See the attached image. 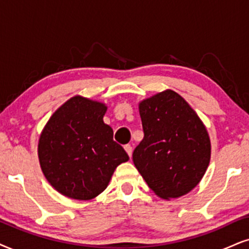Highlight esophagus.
<instances>
[{
    "label": "esophagus",
    "mask_w": 249,
    "mask_h": 249,
    "mask_svg": "<svg viewBox=\"0 0 249 249\" xmlns=\"http://www.w3.org/2000/svg\"><path fill=\"white\" fill-rule=\"evenodd\" d=\"M124 149L125 150H126V153L128 154V156H132V150H133V149H132V146H131V144H125V146H124Z\"/></svg>",
    "instance_id": "34e87169"
}]
</instances>
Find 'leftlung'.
Instances as JSON below:
<instances>
[{
  "mask_svg": "<svg viewBox=\"0 0 249 249\" xmlns=\"http://www.w3.org/2000/svg\"><path fill=\"white\" fill-rule=\"evenodd\" d=\"M143 139L133 163L156 195L165 200L187 194L210 162L209 134L196 112L171 89L139 103Z\"/></svg>",
  "mask_w": 249,
  "mask_h": 249,
  "instance_id": "obj_1",
  "label": "left lung"
}]
</instances>
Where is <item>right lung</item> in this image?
Segmentation results:
<instances>
[{"mask_svg":"<svg viewBox=\"0 0 249 249\" xmlns=\"http://www.w3.org/2000/svg\"><path fill=\"white\" fill-rule=\"evenodd\" d=\"M105 103L73 96L41 132L37 155L49 184L74 200H92L108 186L115 169L128 161L114 131L105 124Z\"/></svg>","mask_w":249,"mask_h":249,"instance_id":"obj_1","label":"right lung"}]
</instances>
